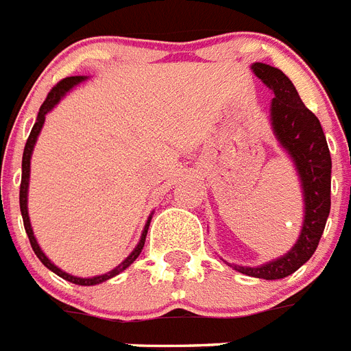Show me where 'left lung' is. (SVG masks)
Masks as SVG:
<instances>
[{
  "label": "left lung",
  "mask_w": 351,
  "mask_h": 351,
  "mask_svg": "<svg viewBox=\"0 0 351 351\" xmlns=\"http://www.w3.org/2000/svg\"><path fill=\"white\" fill-rule=\"evenodd\" d=\"M250 70L274 93L270 104V126L281 149L289 155L303 193V225L298 241L287 254L258 267L227 263L245 276L283 279L312 258L330 215L332 158L317 117L304 106L298 90L279 68L252 62Z\"/></svg>",
  "instance_id": "1"
}]
</instances>
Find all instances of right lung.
Listing matches in <instances>:
<instances>
[{
	"mask_svg": "<svg viewBox=\"0 0 351 351\" xmlns=\"http://www.w3.org/2000/svg\"><path fill=\"white\" fill-rule=\"evenodd\" d=\"M86 79H88L86 75H75V77H66V79H62V81L59 82L57 86L52 88V92L48 93L47 101L43 102V106L39 108V113H37L36 124H34L32 131H30V136H28L27 144H25V151H23L21 187H19V209H21L23 223H25V230H27L28 240H30V245H32L34 252H36V256L39 258V261H41V263L45 265L47 269L52 270L53 274H57L59 278H62V279H66V281H70V283L82 285V287H92V285L104 283V281H108V279L115 278V276H119L121 272H124V270H126L128 267H130V265L133 263V261H135L138 256H141L142 249H144V243H146V234H147V229H149V223H151V218H153V213H151L149 218H147L146 225H144V230H142L141 240H138V243H136L135 249L131 250V254L128 256V258L124 259L121 265H117L115 269L110 270V272H106V274L93 276V278H79V276L68 274V272H64V270L59 269L56 263H52V261L47 258V254L43 252V249L39 247V243H37L36 236H34V230H32V223H30V216H28V184H30V158H32L34 146H36L37 136H39V133H41V130H43V124H45V117H47V113H50V111H52L53 108H56L57 104L61 102L62 97L66 95V93L70 92L73 86L81 84V82L86 81Z\"/></svg>",
	"mask_w": 351,
	"mask_h": 351,
	"instance_id": "right-lung-1",
	"label": "right lung"
}]
</instances>
